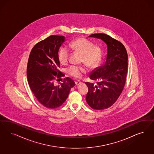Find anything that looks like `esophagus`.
<instances>
[{
	"label": "esophagus",
	"instance_id": "1",
	"mask_svg": "<svg viewBox=\"0 0 154 154\" xmlns=\"http://www.w3.org/2000/svg\"><path fill=\"white\" fill-rule=\"evenodd\" d=\"M82 83V82H80L79 80H78V81H76V82H75V84L76 85H81Z\"/></svg>",
	"mask_w": 154,
	"mask_h": 154
}]
</instances>
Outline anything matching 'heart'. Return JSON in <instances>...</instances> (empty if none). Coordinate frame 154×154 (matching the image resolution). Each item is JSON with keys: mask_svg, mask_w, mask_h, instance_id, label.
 I'll use <instances>...</instances> for the list:
<instances>
[{"mask_svg": "<svg viewBox=\"0 0 154 154\" xmlns=\"http://www.w3.org/2000/svg\"><path fill=\"white\" fill-rule=\"evenodd\" d=\"M69 48L83 54L82 60L91 68L98 66L102 58V50L99 46L94 45L89 40L79 38L73 40L69 44ZM69 50L66 47H62L58 52V58L61 64L65 65L68 61ZM87 71L85 67L71 66L67 69V72L71 76L80 78Z\"/></svg>", "mask_w": 154, "mask_h": 154, "instance_id": "obj_1", "label": "heart"}]
</instances>
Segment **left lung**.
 I'll list each match as a JSON object with an SVG mask.
<instances>
[{"label": "left lung", "instance_id": "left-lung-1", "mask_svg": "<svg viewBox=\"0 0 154 154\" xmlns=\"http://www.w3.org/2000/svg\"><path fill=\"white\" fill-rule=\"evenodd\" d=\"M88 37L101 40L106 45L104 63L94 69L89 75L91 79L99 82L97 85L85 83L88 87L85 99L88 104L93 109L103 110L113 104L124 89L128 57L124 45L108 35L97 33Z\"/></svg>", "mask_w": 154, "mask_h": 154}]
</instances>
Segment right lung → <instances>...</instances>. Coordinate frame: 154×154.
Segmentation results:
<instances>
[{
  "label": "right lung",
  "mask_w": 154,
  "mask_h": 154,
  "mask_svg": "<svg viewBox=\"0 0 154 154\" xmlns=\"http://www.w3.org/2000/svg\"><path fill=\"white\" fill-rule=\"evenodd\" d=\"M65 42L64 36L50 35L35 45L29 57L26 74L30 88L40 103L50 109L63 104L75 85L69 78L58 85L54 82V75L59 78L65 75L58 69V52Z\"/></svg>",
  "instance_id": "right-lung-1"
}]
</instances>
